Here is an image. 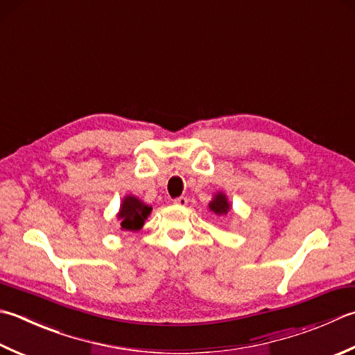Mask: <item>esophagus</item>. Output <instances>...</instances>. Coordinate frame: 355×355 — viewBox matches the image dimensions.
Listing matches in <instances>:
<instances>
[{"instance_id":"34e87169","label":"esophagus","mask_w":355,"mask_h":355,"mask_svg":"<svg viewBox=\"0 0 355 355\" xmlns=\"http://www.w3.org/2000/svg\"><path fill=\"white\" fill-rule=\"evenodd\" d=\"M173 203L178 205V206H186L187 205V198L186 197H177L175 200H173Z\"/></svg>"}]
</instances>
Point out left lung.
<instances>
[{"instance_id": "8db88e82", "label": "left lung", "mask_w": 355, "mask_h": 355, "mask_svg": "<svg viewBox=\"0 0 355 355\" xmlns=\"http://www.w3.org/2000/svg\"><path fill=\"white\" fill-rule=\"evenodd\" d=\"M209 207H211V211H214L217 215H223V214H227V211H229V203L223 193H217L215 198L211 201Z\"/></svg>"}]
</instances>
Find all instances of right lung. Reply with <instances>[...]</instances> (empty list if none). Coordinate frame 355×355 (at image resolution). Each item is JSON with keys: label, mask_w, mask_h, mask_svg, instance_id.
Returning a JSON list of instances; mask_svg holds the SVG:
<instances>
[{"label": "right lung", "mask_w": 355, "mask_h": 355, "mask_svg": "<svg viewBox=\"0 0 355 355\" xmlns=\"http://www.w3.org/2000/svg\"><path fill=\"white\" fill-rule=\"evenodd\" d=\"M152 207L144 205L135 197H126L123 200L120 214H118V218H120V226L123 231H132L135 232L138 229H141L144 221L148 220L150 215Z\"/></svg>", "instance_id": "right-lung-1"}]
</instances>
